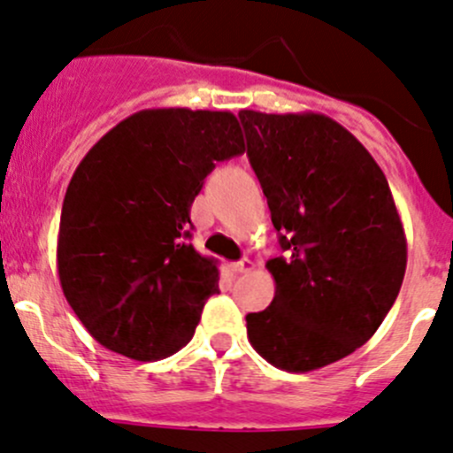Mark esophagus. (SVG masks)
Masks as SVG:
<instances>
[{
	"mask_svg": "<svg viewBox=\"0 0 453 453\" xmlns=\"http://www.w3.org/2000/svg\"><path fill=\"white\" fill-rule=\"evenodd\" d=\"M253 268H255V264L250 262V259H240V262L231 264L233 273H249V271H253Z\"/></svg>",
	"mask_w": 453,
	"mask_h": 453,
	"instance_id": "1",
	"label": "esophagus"
}]
</instances>
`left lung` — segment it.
Wrapping results in <instances>:
<instances>
[{"label":"left lung","mask_w":453,"mask_h":453,"mask_svg":"<svg viewBox=\"0 0 453 453\" xmlns=\"http://www.w3.org/2000/svg\"><path fill=\"white\" fill-rule=\"evenodd\" d=\"M240 120L286 250L266 262L275 297L246 315V334L275 368L311 372L383 324L405 275V231L377 160L337 120L255 110Z\"/></svg>","instance_id":"8db88e82"}]
</instances>
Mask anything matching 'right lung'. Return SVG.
I'll list each match as a JSON object with an SVG mask.
<instances>
[{
  "instance_id": "1",
  "label": "right lung",
  "mask_w": 453,
  "mask_h": 453,
  "mask_svg": "<svg viewBox=\"0 0 453 453\" xmlns=\"http://www.w3.org/2000/svg\"><path fill=\"white\" fill-rule=\"evenodd\" d=\"M244 151L231 111L160 107L111 127L64 198L57 268L89 334L134 361L191 342L218 290V266L191 237V204L216 163Z\"/></svg>"
}]
</instances>
